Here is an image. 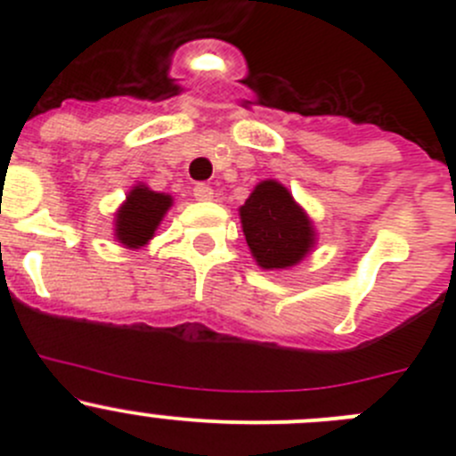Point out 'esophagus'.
<instances>
[{"instance_id":"1","label":"esophagus","mask_w":456,"mask_h":456,"mask_svg":"<svg viewBox=\"0 0 456 456\" xmlns=\"http://www.w3.org/2000/svg\"><path fill=\"white\" fill-rule=\"evenodd\" d=\"M194 196H196V200H211L214 199V190H211L209 185H196L194 187Z\"/></svg>"}]
</instances>
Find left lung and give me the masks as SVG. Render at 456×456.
<instances>
[{"instance_id":"8db88e82","label":"left lung","mask_w":456,"mask_h":456,"mask_svg":"<svg viewBox=\"0 0 456 456\" xmlns=\"http://www.w3.org/2000/svg\"><path fill=\"white\" fill-rule=\"evenodd\" d=\"M247 245L262 269H289L315 245V229L291 191L278 181L257 183L240 207Z\"/></svg>"}]
</instances>
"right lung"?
<instances>
[{
    "mask_svg": "<svg viewBox=\"0 0 456 456\" xmlns=\"http://www.w3.org/2000/svg\"><path fill=\"white\" fill-rule=\"evenodd\" d=\"M172 207V196L136 185L127 191L126 202L118 207L114 220V238L127 249H141L154 238L160 220Z\"/></svg>",
    "mask_w": 456,
    "mask_h": 456,
    "instance_id": "obj_1",
    "label": "right lung"
}]
</instances>
